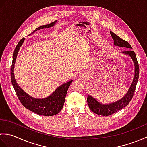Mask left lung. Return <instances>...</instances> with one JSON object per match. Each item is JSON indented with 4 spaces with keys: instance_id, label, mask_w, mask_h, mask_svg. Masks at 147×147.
Returning a JSON list of instances; mask_svg holds the SVG:
<instances>
[{
    "instance_id": "1",
    "label": "left lung",
    "mask_w": 147,
    "mask_h": 147,
    "mask_svg": "<svg viewBox=\"0 0 147 147\" xmlns=\"http://www.w3.org/2000/svg\"><path fill=\"white\" fill-rule=\"evenodd\" d=\"M110 33L112 39L114 40V45L124 47L127 49H132L131 46L130 45L128 42L121 39L119 36L115 35L112 32H110ZM121 53L124 55L129 56L131 58L134 65H135V71H135V74H134L132 83L129 88V90H127L126 95L123 98L117 101L110 103V104H102V103L97 100V99L93 98L91 95H88L87 102H88L89 108L93 112L98 115L107 116V115H111L117 111L121 110V109L128 105L129 102L131 100L134 93H135L136 84L139 78V65L138 61H137L136 54L135 52L131 51V50H127V51L122 52Z\"/></svg>"
}]
</instances>
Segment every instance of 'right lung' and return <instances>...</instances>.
I'll return each instance as SVG.
<instances>
[{
    "instance_id": "right-lung-1",
    "label": "right lung",
    "mask_w": 147,
    "mask_h": 147,
    "mask_svg": "<svg viewBox=\"0 0 147 147\" xmlns=\"http://www.w3.org/2000/svg\"><path fill=\"white\" fill-rule=\"evenodd\" d=\"M57 22V21H55L54 22H52V23L49 24L42 25L37 28L29 35L34 33L37 30L49 28L52 26H54ZM24 40H25V38H23L19 42L13 53L12 63L11 68V79L12 85L14 87L19 100H20V101L24 107L39 115H45V116L54 115L58 114L63 107L67 90L71 83L73 82V80L69 81L68 82L62 84L61 86L57 87L55 91L47 97L43 98H36L32 97V96H31L30 95L26 93L18 85L16 80L15 79L14 73L15 62L16 60L18 53L21 45H23Z\"/></svg>"
}]
</instances>
